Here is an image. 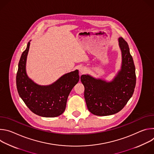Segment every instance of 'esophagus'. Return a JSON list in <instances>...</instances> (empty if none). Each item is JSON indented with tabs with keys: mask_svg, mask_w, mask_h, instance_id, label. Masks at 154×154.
I'll return each instance as SVG.
<instances>
[{
	"mask_svg": "<svg viewBox=\"0 0 154 154\" xmlns=\"http://www.w3.org/2000/svg\"><path fill=\"white\" fill-rule=\"evenodd\" d=\"M79 71H80V72L81 74H84V73H85V72H86L87 69H86V68H85V67H81V68H80Z\"/></svg>",
	"mask_w": 154,
	"mask_h": 154,
	"instance_id": "esophagus-1",
	"label": "esophagus"
}]
</instances>
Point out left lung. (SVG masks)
I'll return each mask as SVG.
<instances>
[{
	"label": "left lung",
	"instance_id": "obj_1",
	"mask_svg": "<svg viewBox=\"0 0 154 154\" xmlns=\"http://www.w3.org/2000/svg\"><path fill=\"white\" fill-rule=\"evenodd\" d=\"M121 51V69L111 81L82 75L84 96L88 110L94 115L108 116L117 113L132 96L136 85L135 67L127 42L118 38Z\"/></svg>",
	"mask_w": 154,
	"mask_h": 154
}]
</instances>
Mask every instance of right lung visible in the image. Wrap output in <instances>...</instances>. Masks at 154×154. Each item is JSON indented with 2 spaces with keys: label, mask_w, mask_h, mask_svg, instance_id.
Listing matches in <instances>:
<instances>
[{
  "label": "right lung",
  "mask_w": 154,
  "mask_h": 154,
  "mask_svg": "<svg viewBox=\"0 0 154 154\" xmlns=\"http://www.w3.org/2000/svg\"><path fill=\"white\" fill-rule=\"evenodd\" d=\"M30 42L22 54L18 64L16 86L19 95L35 114L46 118L58 116L64 112L69 94L79 81V70L64 74L49 85L36 83L29 77L26 72Z\"/></svg>",
  "instance_id": "add662e5"
}]
</instances>
